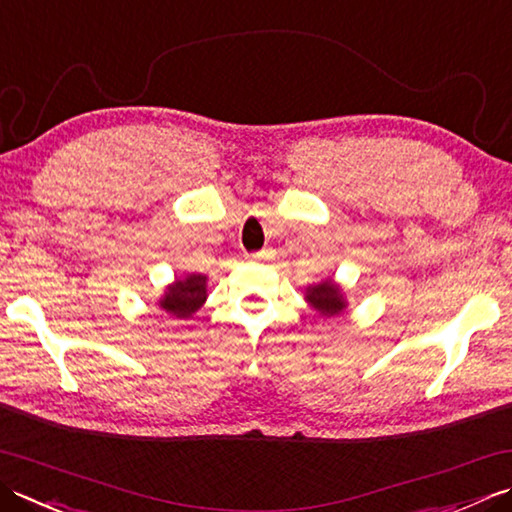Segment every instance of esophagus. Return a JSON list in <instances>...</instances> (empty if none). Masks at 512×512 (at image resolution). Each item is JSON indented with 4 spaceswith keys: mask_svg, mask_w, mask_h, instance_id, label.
I'll return each instance as SVG.
<instances>
[{
    "mask_svg": "<svg viewBox=\"0 0 512 512\" xmlns=\"http://www.w3.org/2000/svg\"><path fill=\"white\" fill-rule=\"evenodd\" d=\"M246 257H250V259H259V257H262V253H255V255H246Z\"/></svg>",
    "mask_w": 512,
    "mask_h": 512,
    "instance_id": "esophagus-1",
    "label": "esophagus"
}]
</instances>
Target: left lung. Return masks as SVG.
<instances>
[{"mask_svg":"<svg viewBox=\"0 0 512 512\" xmlns=\"http://www.w3.org/2000/svg\"><path fill=\"white\" fill-rule=\"evenodd\" d=\"M306 299L313 304V308L319 315H326V317L337 315L339 310H344V306H346V302L342 299V293H339V288L330 282L310 286L306 290Z\"/></svg>","mask_w":512,"mask_h":512,"instance_id":"1","label":"left lung"}]
</instances>
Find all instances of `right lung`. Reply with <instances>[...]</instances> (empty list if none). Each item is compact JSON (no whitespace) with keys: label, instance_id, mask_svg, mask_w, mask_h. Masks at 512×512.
<instances>
[{"label":"right lung","instance_id":"1","mask_svg":"<svg viewBox=\"0 0 512 512\" xmlns=\"http://www.w3.org/2000/svg\"><path fill=\"white\" fill-rule=\"evenodd\" d=\"M206 302V277L204 275H188L179 279L164 293V299L159 304L166 313L175 317H190Z\"/></svg>","mask_w":512,"mask_h":512}]
</instances>
